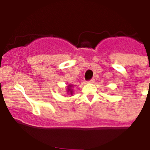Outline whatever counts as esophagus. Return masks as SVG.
<instances>
[{"label": "esophagus", "mask_w": 150, "mask_h": 150, "mask_svg": "<svg viewBox=\"0 0 150 150\" xmlns=\"http://www.w3.org/2000/svg\"><path fill=\"white\" fill-rule=\"evenodd\" d=\"M88 83H95V79H90L89 81H88Z\"/></svg>", "instance_id": "34e87169"}]
</instances>
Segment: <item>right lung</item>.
Returning a JSON list of instances; mask_svg holds the SVG:
<instances>
[{
    "mask_svg": "<svg viewBox=\"0 0 150 150\" xmlns=\"http://www.w3.org/2000/svg\"><path fill=\"white\" fill-rule=\"evenodd\" d=\"M73 87H74V86L71 84H69L67 86V92L68 95H73V94H74V89H73Z\"/></svg>",
    "mask_w": 150,
    "mask_h": 150,
    "instance_id": "add662e5",
    "label": "right lung"
}]
</instances>
